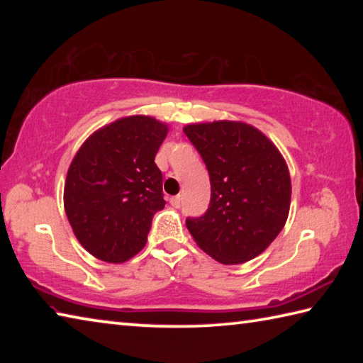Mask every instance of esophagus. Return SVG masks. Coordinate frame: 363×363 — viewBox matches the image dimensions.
<instances>
[{"mask_svg":"<svg viewBox=\"0 0 363 363\" xmlns=\"http://www.w3.org/2000/svg\"><path fill=\"white\" fill-rule=\"evenodd\" d=\"M169 201H171V205H173L174 208H179L181 206V195L173 196V199H171Z\"/></svg>","mask_w":363,"mask_h":363,"instance_id":"obj_1","label":"esophagus"}]
</instances>
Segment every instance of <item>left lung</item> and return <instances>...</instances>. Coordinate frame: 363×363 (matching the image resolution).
<instances>
[{
    "label": "left lung",
    "mask_w": 363,
    "mask_h": 363,
    "mask_svg": "<svg viewBox=\"0 0 363 363\" xmlns=\"http://www.w3.org/2000/svg\"><path fill=\"white\" fill-rule=\"evenodd\" d=\"M203 158L211 201L201 218H187L196 245L220 264L259 256L288 219L291 179L285 158L266 134L243 121L184 126Z\"/></svg>",
    "instance_id": "obj_1"
}]
</instances>
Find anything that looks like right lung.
I'll use <instances>...</instances> for the list:
<instances>
[{"label": "right lung", "instance_id": "1", "mask_svg": "<svg viewBox=\"0 0 363 363\" xmlns=\"http://www.w3.org/2000/svg\"><path fill=\"white\" fill-rule=\"evenodd\" d=\"M168 125L131 115L102 126L73 157L64 208L82 247L106 262L121 264L147 243L152 218L163 210V176L155 155Z\"/></svg>", "mask_w": 363, "mask_h": 363}]
</instances>
